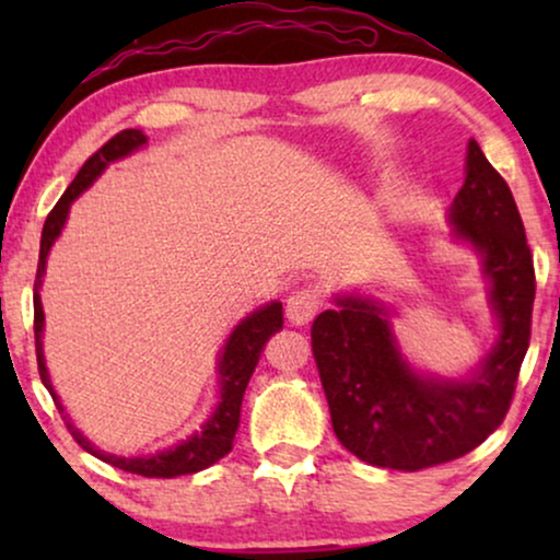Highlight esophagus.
Wrapping results in <instances>:
<instances>
[{"instance_id": "esophagus-1", "label": "esophagus", "mask_w": 560, "mask_h": 560, "mask_svg": "<svg viewBox=\"0 0 560 560\" xmlns=\"http://www.w3.org/2000/svg\"><path fill=\"white\" fill-rule=\"evenodd\" d=\"M318 311H320V293L316 288H301L295 290V293H290L285 313L295 326L308 324V320L316 318Z\"/></svg>"}]
</instances>
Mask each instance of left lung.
<instances>
[{"instance_id": "8db88e82", "label": "left lung", "mask_w": 560, "mask_h": 560, "mask_svg": "<svg viewBox=\"0 0 560 560\" xmlns=\"http://www.w3.org/2000/svg\"><path fill=\"white\" fill-rule=\"evenodd\" d=\"M451 221L458 240L481 255L500 320V339L477 377H420L397 351L387 313L359 298H339V308L320 313L311 328L336 439L382 469L420 471L485 443L508 416L530 347L533 252L512 190L477 140Z\"/></svg>"}]
</instances>
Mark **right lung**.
Masks as SVG:
<instances>
[{
	"label": "right lung",
	"instance_id": "right-lung-1",
	"mask_svg": "<svg viewBox=\"0 0 560 560\" xmlns=\"http://www.w3.org/2000/svg\"><path fill=\"white\" fill-rule=\"evenodd\" d=\"M148 142L140 129H121L106 140L102 148H98L94 155H91L86 163L81 165V171L75 173V178L60 201L52 206V211L48 213L43 226V240H40V259H37V275H35V295H33V305H35V351H37V372H40L43 385L48 387V393L52 395V402L56 408L63 412V405L58 402V395L52 393L48 370H45L43 362V305H40V290L43 285V272H45V259H48V252L52 247V242L58 240L60 229L66 224L68 209H71L73 198L86 190L91 183L98 178V173L104 171L106 165L114 163V160L129 155V152L142 148ZM282 328V305L280 303H270L265 308H259L242 320L240 326L234 328V334L229 336L224 357L219 362V372H221V402L219 408L213 410V416L209 423L203 425L201 433H196L194 439H188L180 446L167 448L163 454L155 456H144V458H121V456H112L104 454L91 446V443L83 439V435L75 431L71 420H66V428L71 431L73 441L79 443L83 451L94 454L102 462L117 466L121 471L129 474H140V477L148 479H173L180 477V474H196L206 469V466L217 464L219 458H224L229 451L234 446V435L236 428H240V412H242V397L244 389L249 385L252 372L262 357L265 343L270 341V336H275Z\"/></svg>",
	"mask_w": 560,
	"mask_h": 560
}]
</instances>
